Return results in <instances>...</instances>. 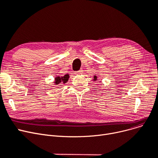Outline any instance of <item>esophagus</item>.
<instances>
[{
	"label": "esophagus",
	"instance_id": "34e87169",
	"mask_svg": "<svg viewBox=\"0 0 158 158\" xmlns=\"http://www.w3.org/2000/svg\"><path fill=\"white\" fill-rule=\"evenodd\" d=\"M83 70H79V71H77V72H76L75 73H76L77 74H81V73H83Z\"/></svg>",
	"mask_w": 158,
	"mask_h": 158
}]
</instances>
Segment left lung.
Instances as JSON below:
<instances>
[{
  "label": "left lung",
  "instance_id": "1",
  "mask_svg": "<svg viewBox=\"0 0 158 158\" xmlns=\"http://www.w3.org/2000/svg\"><path fill=\"white\" fill-rule=\"evenodd\" d=\"M94 81H97L98 80V77L96 75H94V78H93Z\"/></svg>",
  "mask_w": 158,
  "mask_h": 158
}]
</instances>
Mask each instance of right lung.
Instances as JSON below:
<instances>
[{
  "label": "right lung",
  "mask_w": 158,
  "mask_h": 158,
  "mask_svg": "<svg viewBox=\"0 0 158 158\" xmlns=\"http://www.w3.org/2000/svg\"><path fill=\"white\" fill-rule=\"evenodd\" d=\"M55 81L53 82V83L55 85H59L60 83L63 84L66 83V82L68 81V79L70 77V75L68 74L64 75V76H56L55 77Z\"/></svg>",
  "instance_id": "1"
}]
</instances>
